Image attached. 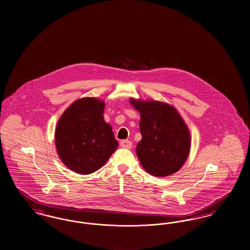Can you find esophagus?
<instances>
[{"label": "esophagus", "mask_w": 250, "mask_h": 250, "mask_svg": "<svg viewBox=\"0 0 250 250\" xmlns=\"http://www.w3.org/2000/svg\"><path fill=\"white\" fill-rule=\"evenodd\" d=\"M131 146H132V143L130 141H128V140H122V141H120V146H121V147L130 149V147H131Z\"/></svg>", "instance_id": "esophagus-1"}]
</instances>
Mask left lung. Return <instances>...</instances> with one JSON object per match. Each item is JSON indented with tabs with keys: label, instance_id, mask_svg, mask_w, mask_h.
Returning a JSON list of instances; mask_svg holds the SVG:
<instances>
[{
	"label": "left lung",
	"instance_id": "left-lung-1",
	"mask_svg": "<svg viewBox=\"0 0 250 250\" xmlns=\"http://www.w3.org/2000/svg\"><path fill=\"white\" fill-rule=\"evenodd\" d=\"M140 112L142 140L136 153L144 169L155 176H167L184 164L190 149V134L173 106L161 102L130 100Z\"/></svg>",
	"mask_w": 250,
	"mask_h": 250
}]
</instances>
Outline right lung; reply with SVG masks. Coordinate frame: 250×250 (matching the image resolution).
<instances>
[{"mask_svg": "<svg viewBox=\"0 0 250 250\" xmlns=\"http://www.w3.org/2000/svg\"><path fill=\"white\" fill-rule=\"evenodd\" d=\"M104 102L84 98L66 109L55 132L57 151L66 166L77 174L99 170L117 149L111 126L104 120Z\"/></svg>", "mask_w": 250, "mask_h": 250, "instance_id": "right-lung-1", "label": "right lung"}]
</instances>
